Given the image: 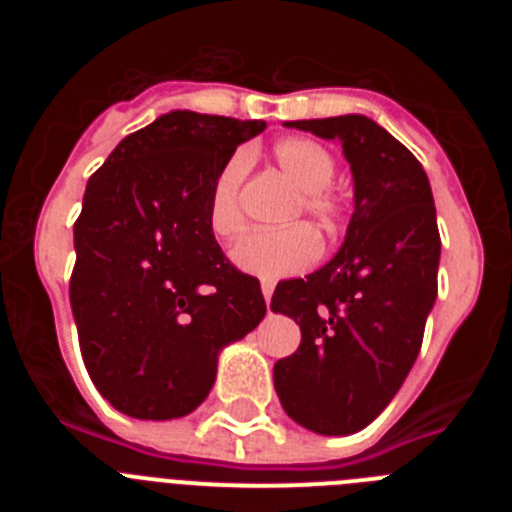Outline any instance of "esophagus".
<instances>
[{
  "instance_id": "obj_1",
  "label": "esophagus",
  "mask_w": 512,
  "mask_h": 512,
  "mask_svg": "<svg viewBox=\"0 0 512 512\" xmlns=\"http://www.w3.org/2000/svg\"><path fill=\"white\" fill-rule=\"evenodd\" d=\"M261 292H264V300H266V305H269L271 292H274V282H269V279H264V282H261Z\"/></svg>"
}]
</instances>
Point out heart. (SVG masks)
<instances>
[{
  "label": "heart",
  "mask_w": 512,
  "mask_h": 512,
  "mask_svg": "<svg viewBox=\"0 0 512 512\" xmlns=\"http://www.w3.org/2000/svg\"><path fill=\"white\" fill-rule=\"evenodd\" d=\"M274 161L300 189L292 207V220L307 215L323 230H336L346 220L348 202L330 179L336 174V158L318 140L284 138L274 146ZM248 156L243 151L220 166L207 197V228L220 241H233L243 230L241 187L246 179ZM320 256L318 235L307 225H289L282 230L248 233L233 251V261L248 274L279 279L310 269Z\"/></svg>",
  "instance_id": "b5f03b06"
}]
</instances>
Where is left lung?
I'll return each mask as SVG.
<instances>
[{"label": "left lung", "mask_w": 512, "mask_h": 512, "mask_svg": "<svg viewBox=\"0 0 512 512\" xmlns=\"http://www.w3.org/2000/svg\"><path fill=\"white\" fill-rule=\"evenodd\" d=\"M287 125L341 143L356 205L341 251L274 289L271 310L302 330L300 348L274 364V387L302 428L348 436L390 405L418 359L438 295L436 205L418 158L369 117Z\"/></svg>", "instance_id": "1"}]
</instances>
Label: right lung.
I'll list each match as a JSON object with an SVG mask.
<instances>
[{"label":"right lung","mask_w":512,"mask_h":512,"mask_svg":"<svg viewBox=\"0 0 512 512\" xmlns=\"http://www.w3.org/2000/svg\"><path fill=\"white\" fill-rule=\"evenodd\" d=\"M261 120L176 110L120 140L92 174L74 223L69 297L99 395L130 418L192 413L220 348L264 320L259 279L207 228L220 166Z\"/></svg>","instance_id":"obj_1"}]
</instances>
